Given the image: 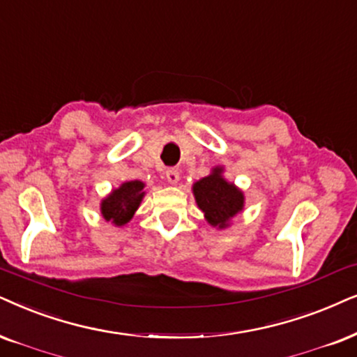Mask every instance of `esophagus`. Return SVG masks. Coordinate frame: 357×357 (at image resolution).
<instances>
[{
  "label": "esophagus",
  "instance_id": "34e87169",
  "mask_svg": "<svg viewBox=\"0 0 357 357\" xmlns=\"http://www.w3.org/2000/svg\"><path fill=\"white\" fill-rule=\"evenodd\" d=\"M166 179H168V181L171 183V184H176L179 181V169L178 168H169V169H166Z\"/></svg>",
  "mask_w": 357,
  "mask_h": 357
}]
</instances>
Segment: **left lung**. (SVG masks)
I'll use <instances>...</instances> for the list:
<instances>
[{
    "mask_svg": "<svg viewBox=\"0 0 357 357\" xmlns=\"http://www.w3.org/2000/svg\"><path fill=\"white\" fill-rule=\"evenodd\" d=\"M220 173L222 169L215 168L214 173L197 181L192 189L207 222L222 229L238 211H242L243 194L234 184L225 181Z\"/></svg>",
    "mask_w": 357,
    "mask_h": 357,
    "instance_id": "obj_1",
    "label": "left lung"
}]
</instances>
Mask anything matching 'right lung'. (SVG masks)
<instances>
[{
  "label": "right lung",
  "mask_w": 357,
  "mask_h": 357,
  "mask_svg": "<svg viewBox=\"0 0 357 357\" xmlns=\"http://www.w3.org/2000/svg\"><path fill=\"white\" fill-rule=\"evenodd\" d=\"M143 188H145V184L142 181H128L121 184L107 199H103V218L107 220H112L115 225H123L128 222L133 218L135 211L138 209L143 196H145Z\"/></svg>",
  "instance_id": "right-lung-1"
}]
</instances>
